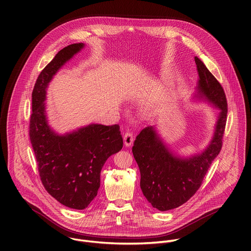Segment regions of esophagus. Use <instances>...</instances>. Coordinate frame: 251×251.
<instances>
[{
  "label": "esophagus",
  "instance_id": "esophagus-1",
  "mask_svg": "<svg viewBox=\"0 0 251 251\" xmlns=\"http://www.w3.org/2000/svg\"><path fill=\"white\" fill-rule=\"evenodd\" d=\"M133 140H134V137H133V134L130 133V132H127L125 135H124V138H123V142H124V145L129 147L132 145L133 143Z\"/></svg>",
  "mask_w": 251,
  "mask_h": 251
}]
</instances>
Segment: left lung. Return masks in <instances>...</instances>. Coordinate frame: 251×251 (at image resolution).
Instances as JSON below:
<instances>
[{"instance_id": "obj_1", "label": "left lung", "mask_w": 251, "mask_h": 251, "mask_svg": "<svg viewBox=\"0 0 251 251\" xmlns=\"http://www.w3.org/2000/svg\"><path fill=\"white\" fill-rule=\"evenodd\" d=\"M83 48L81 43L63 48L42 70L31 93L28 131L45 189L60 203L75 209H84L97 196L105 161L123 147L118 124H90L62 136L48 124L47 87L56 71Z\"/></svg>"}]
</instances>
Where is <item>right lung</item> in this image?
I'll return each mask as SVG.
<instances>
[{"instance_id": "add662e5", "label": "right lung", "mask_w": 251, "mask_h": 251, "mask_svg": "<svg viewBox=\"0 0 251 251\" xmlns=\"http://www.w3.org/2000/svg\"><path fill=\"white\" fill-rule=\"evenodd\" d=\"M198 70L199 92L222 111L216 135L207 149L189 160L176 159L163 145L153 127L143 129L132 148L141 173L140 187L143 195L154 207L162 211L182 205L197 193L223 146L227 114L226 93L201 61Z\"/></svg>"}]
</instances>
